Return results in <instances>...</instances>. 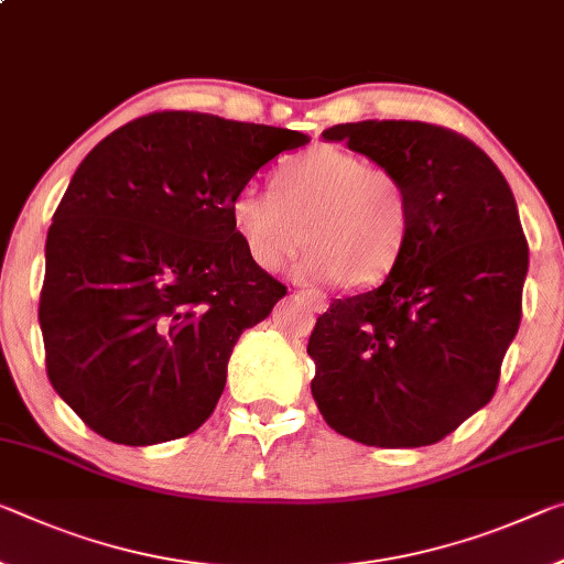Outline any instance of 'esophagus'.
<instances>
[{
  "instance_id": "obj_1",
  "label": "esophagus",
  "mask_w": 564,
  "mask_h": 564,
  "mask_svg": "<svg viewBox=\"0 0 564 564\" xmlns=\"http://www.w3.org/2000/svg\"><path fill=\"white\" fill-rule=\"evenodd\" d=\"M303 299L308 301V306L314 314H324V311L328 308L326 296H321V293H316V291H303Z\"/></svg>"
}]
</instances>
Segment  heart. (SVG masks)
<instances>
[{
    "label": "heart",
    "instance_id": "obj_1",
    "mask_svg": "<svg viewBox=\"0 0 564 564\" xmlns=\"http://www.w3.org/2000/svg\"><path fill=\"white\" fill-rule=\"evenodd\" d=\"M228 213L261 271H281L303 240H311L291 268L301 283L379 281L397 263L411 228L401 177L328 145L285 158L273 173V191L253 183L240 187Z\"/></svg>",
    "mask_w": 564,
    "mask_h": 564
}]
</instances>
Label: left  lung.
Instances as JSON below:
<instances>
[{"instance_id": "1", "label": "left lung", "mask_w": 564, "mask_h": 564, "mask_svg": "<svg viewBox=\"0 0 564 564\" xmlns=\"http://www.w3.org/2000/svg\"><path fill=\"white\" fill-rule=\"evenodd\" d=\"M324 140L401 177L411 228L381 285L318 316L311 394L348 440L434 444L495 397L520 328L530 250L514 195L485 150L436 124L346 122Z\"/></svg>"}]
</instances>
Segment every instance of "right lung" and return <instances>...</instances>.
<instances>
[{"label": "right lung", "instance_id": "add662e5", "mask_svg": "<svg viewBox=\"0 0 564 564\" xmlns=\"http://www.w3.org/2000/svg\"><path fill=\"white\" fill-rule=\"evenodd\" d=\"M308 135L205 112H153L75 170L44 246L40 328L59 399L105 440L193 434L246 328L285 285L250 261L230 198Z\"/></svg>", "mask_w": 564, "mask_h": 564}]
</instances>
